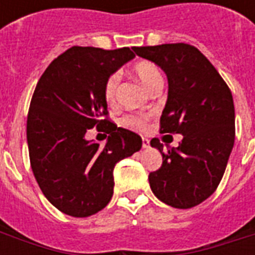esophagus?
Segmentation results:
<instances>
[{"instance_id": "obj_1", "label": "esophagus", "mask_w": 255, "mask_h": 255, "mask_svg": "<svg viewBox=\"0 0 255 255\" xmlns=\"http://www.w3.org/2000/svg\"><path fill=\"white\" fill-rule=\"evenodd\" d=\"M142 147H143V149H146V147H149V139L147 138H142Z\"/></svg>"}]
</instances>
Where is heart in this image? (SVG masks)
I'll use <instances>...</instances> for the list:
<instances>
[{"mask_svg":"<svg viewBox=\"0 0 255 255\" xmlns=\"http://www.w3.org/2000/svg\"><path fill=\"white\" fill-rule=\"evenodd\" d=\"M132 72L150 91L155 89L157 86L162 84V75H161L160 68L151 61H146V60L136 61L132 65ZM119 80H120L119 75L112 73L111 76L106 79L105 86H104V97H105L106 102L111 105L115 104V101H116ZM150 117H151V115H149V113H139V115L131 113V115H124L122 117V123L127 127L144 128Z\"/></svg>","mask_w":255,"mask_h":255,"instance_id":"obj_1","label":"heart"}]
</instances>
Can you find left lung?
Wrapping results in <instances>:
<instances>
[{
  "label": "left lung",
  "instance_id": "8db88e82",
  "mask_svg": "<svg viewBox=\"0 0 255 255\" xmlns=\"http://www.w3.org/2000/svg\"><path fill=\"white\" fill-rule=\"evenodd\" d=\"M166 73L168 100L160 119L161 133H182L176 149L164 151L162 165L150 172L151 191L172 208L190 209L219 187L235 142V108L230 87L195 46L165 43L133 47Z\"/></svg>",
  "mask_w": 255,
  "mask_h": 255
}]
</instances>
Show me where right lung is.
Here are the masks:
<instances>
[{
    "instance_id": "right-lung-1",
    "label": "right lung",
    "mask_w": 255,
    "mask_h": 255,
    "mask_svg": "<svg viewBox=\"0 0 255 255\" xmlns=\"http://www.w3.org/2000/svg\"><path fill=\"white\" fill-rule=\"evenodd\" d=\"M135 57L129 47L73 46L42 73L27 116L31 169L43 195L72 217H89L113 195V169L142 147V138L108 117L106 79ZM93 127L108 133L104 148L84 138Z\"/></svg>"
}]
</instances>
